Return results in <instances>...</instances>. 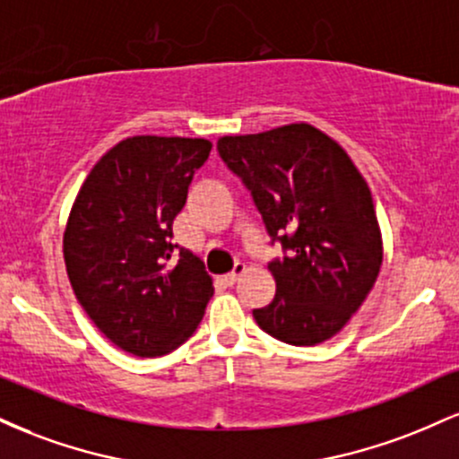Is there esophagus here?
Masks as SVG:
<instances>
[{"instance_id": "1", "label": "esophagus", "mask_w": 459, "mask_h": 459, "mask_svg": "<svg viewBox=\"0 0 459 459\" xmlns=\"http://www.w3.org/2000/svg\"><path fill=\"white\" fill-rule=\"evenodd\" d=\"M244 272H246V265H244V263L237 261L235 267H233V272L226 273V276H224V282H226V284H235L237 281H239V276H241V273H244Z\"/></svg>"}]
</instances>
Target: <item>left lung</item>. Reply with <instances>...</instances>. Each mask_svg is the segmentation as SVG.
<instances>
[{
    "instance_id": "8db88e82",
    "label": "left lung",
    "mask_w": 459,
    "mask_h": 459,
    "mask_svg": "<svg viewBox=\"0 0 459 459\" xmlns=\"http://www.w3.org/2000/svg\"><path fill=\"white\" fill-rule=\"evenodd\" d=\"M218 152L250 192L272 246L284 252L267 263L276 296L252 317L282 343H324L380 273L382 237L365 178L334 140L307 123L226 135Z\"/></svg>"
}]
</instances>
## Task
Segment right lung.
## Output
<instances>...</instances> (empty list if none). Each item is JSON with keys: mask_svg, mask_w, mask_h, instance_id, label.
<instances>
[{"mask_svg": "<svg viewBox=\"0 0 459 459\" xmlns=\"http://www.w3.org/2000/svg\"><path fill=\"white\" fill-rule=\"evenodd\" d=\"M209 152L203 138L118 142L86 177L68 215L65 261L77 302L134 356H163L186 343L213 296L204 263L172 244V222Z\"/></svg>", "mask_w": 459, "mask_h": 459, "instance_id": "1", "label": "right lung"}]
</instances>
